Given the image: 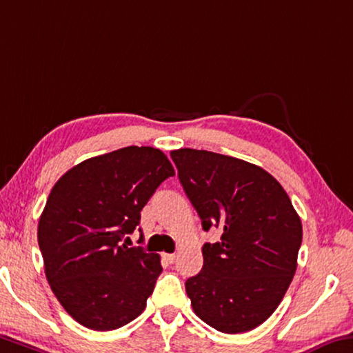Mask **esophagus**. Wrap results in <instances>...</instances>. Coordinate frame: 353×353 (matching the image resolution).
Listing matches in <instances>:
<instances>
[{"instance_id": "34e87169", "label": "esophagus", "mask_w": 353, "mask_h": 353, "mask_svg": "<svg viewBox=\"0 0 353 353\" xmlns=\"http://www.w3.org/2000/svg\"><path fill=\"white\" fill-rule=\"evenodd\" d=\"M163 259L166 262H170V264H172V262L176 261V253H163Z\"/></svg>"}]
</instances>
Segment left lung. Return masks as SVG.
<instances>
[{"instance_id": "1", "label": "left lung", "mask_w": 353, "mask_h": 353, "mask_svg": "<svg viewBox=\"0 0 353 353\" xmlns=\"http://www.w3.org/2000/svg\"><path fill=\"white\" fill-rule=\"evenodd\" d=\"M179 181L203 223L220 228L204 243V265L187 279L193 311L221 333H243L273 314L297 270L301 221L272 174L234 157L177 149Z\"/></svg>"}]
</instances>
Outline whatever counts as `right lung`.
Instances as JSON below:
<instances>
[{"mask_svg": "<svg viewBox=\"0 0 353 353\" xmlns=\"http://www.w3.org/2000/svg\"><path fill=\"white\" fill-rule=\"evenodd\" d=\"M174 168L160 149L128 146L88 159L54 183L37 226L50 288L83 327L137 319L161 273L160 256L121 240Z\"/></svg>", "mask_w": 353, "mask_h": 353, "instance_id": "1", "label": "right lung"}]
</instances>
